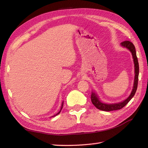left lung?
I'll list each match as a JSON object with an SVG mask.
<instances>
[{"label":"left lung","mask_w":148,"mask_h":148,"mask_svg":"<svg viewBox=\"0 0 148 148\" xmlns=\"http://www.w3.org/2000/svg\"><path fill=\"white\" fill-rule=\"evenodd\" d=\"M121 46L123 47L128 49V50L131 52L134 64H135V79H134V84H133V88L132 89V92L130 94L127 99L124 100L122 102H120L119 103H115V104H106V103L102 102L99 98L98 97L97 95L95 92H91V102L96 108L98 109L104 110V111H112V110H116L121 109L124 106H126L128 102L130 101L132 97L135 95V92L136 91L137 87H138V75H139V64L138 61V58L136 56V53L135 50V47L133 45V44L129 41H125L122 42L120 43Z\"/></svg>","instance_id":"left-lung-1"}]
</instances>
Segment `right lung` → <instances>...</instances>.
Masks as SVG:
<instances>
[{"label":"right lung","mask_w":148,"mask_h":148,"mask_svg":"<svg viewBox=\"0 0 148 148\" xmlns=\"http://www.w3.org/2000/svg\"><path fill=\"white\" fill-rule=\"evenodd\" d=\"M63 105H64V101L62 102V105H61V107H60V111H59V112H58V113H57L56 114H55V115H53V116H52V117H55V116H56V115H57L58 114H60V112H61V110H62V108H63Z\"/></svg>","instance_id":"1"}]
</instances>
